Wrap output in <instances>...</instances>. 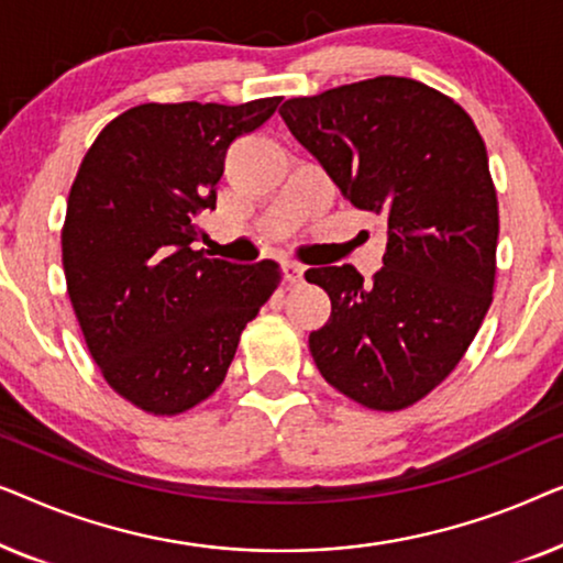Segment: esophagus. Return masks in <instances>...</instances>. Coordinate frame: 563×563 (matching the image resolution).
<instances>
[{
    "instance_id": "1",
    "label": "esophagus",
    "mask_w": 563,
    "mask_h": 563,
    "mask_svg": "<svg viewBox=\"0 0 563 563\" xmlns=\"http://www.w3.org/2000/svg\"><path fill=\"white\" fill-rule=\"evenodd\" d=\"M282 268H284V279H287L289 284L302 282V276H305V266L302 264H297V261H284Z\"/></svg>"
}]
</instances>
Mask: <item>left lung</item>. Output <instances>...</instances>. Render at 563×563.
Masks as SVG:
<instances>
[{
  "label": "left lung",
  "mask_w": 563,
  "mask_h": 563,
  "mask_svg": "<svg viewBox=\"0 0 563 563\" xmlns=\"http://www.w3.org/2000/svg\"><path fill=\"white\" fill-rule=\"evenodd\" d=\"M291 135L353 207L387 218L384 266L310 268L330 318L320 374L368 410H405L449 376L492 305L499 212L487 148L451 97L405 79L343 84L282 104Z\"/></svg>",
  "instance_id": "1"
}]
</instances>
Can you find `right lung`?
Here are the masks:
<instances>
[{"instance_id": "add662e5", "label": "right lung", "mask_w": 563, "mask_h": 563, "mask_svg": "<svg viewBox=\"0 0 563 563\" xmlns=\"http://www.w3.org/2000/svg\"><path fill=\"white\" fill-rule=\"evenodd\" d=\"M282 97L137 104L84 156L60 230L66 287L104 382L151 415H179L225 379L243 328L282 272L195 251L225 153Z\"/></svg>"}]
</instances>
